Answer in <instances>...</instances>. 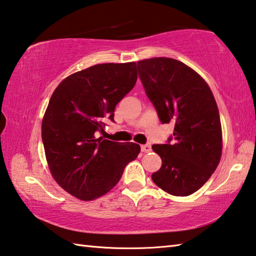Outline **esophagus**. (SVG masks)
<instances>
[{"label": "esophagus", "mask_w": 256, "mask_h": 256, "mask_svg": "<svg viewBox=\"0 0 256 256\" xmlns=\"http://www.w3.org/2000/svg\"><path fill=\"white\" fill-rule=\"evenodd\" d=\"M141 151H142V152H150V151H151V146L149 144H142L141 146Z\"/></svg>", "instance_id": "esophagus-1"}]
</instances>
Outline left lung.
<instances>
[{
    "mask_svg": "<svg viewBox=\"0 0 256 256\" xmlns=\"http://www.w3.org/2000/svg\"><path fill=\"white\" fill-rule=\"evenodd\" d=\"M138 72L160 122L175 124L166 144L152 146L162 160L151 176L154 183L172 196H190L222 158V123L214 94L196 71L174 58L138 60Z\"/></svg>",
    "mask_w": 256,
    "mask_h": 256,
    "instance_id": "1",
    "label": "left lung"
}]
</instances>
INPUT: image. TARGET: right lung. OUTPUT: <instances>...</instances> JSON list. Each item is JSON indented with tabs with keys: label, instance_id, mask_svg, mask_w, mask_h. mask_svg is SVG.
<instances>
[{
	"label": "right lung",
	"instance_id": "1",
	"mask_svg": "<svg viewBox=\"0 0 256 256\" xmlns=\"http://www.w3.org/2000/svg\"><path fill=\"white\" fill-rule=\"evenodd\" d=\"M136 64H97L66 78L52 94L42 138L52 175L80 200L104 196L118 183L140 146L97 138L104 118L114 122L118 104L133 89Z\"/></svg>",
	"mask_w": 256,
	"mask_h": 256
}]
</instances>
